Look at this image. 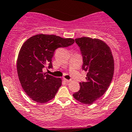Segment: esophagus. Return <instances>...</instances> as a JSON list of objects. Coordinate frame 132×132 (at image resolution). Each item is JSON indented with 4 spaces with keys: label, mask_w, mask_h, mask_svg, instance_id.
<instances>
[{
    "label": "esophagus",
    "mask_w": 132,
    "mask_h": 132,
    "mask_svg": "<svg viewBox=\"0 0 132 132\" xmlns=\"http://www.w3.org/2000/svg\"><path fill=\"white\" fill-rule=\"evenodd\" d=\"M64 81L67 82V83H68V82H70V80H68V79H66V78H64Z\"/></svg>",
    "instance_id": "obj_1"
}]
</instances>
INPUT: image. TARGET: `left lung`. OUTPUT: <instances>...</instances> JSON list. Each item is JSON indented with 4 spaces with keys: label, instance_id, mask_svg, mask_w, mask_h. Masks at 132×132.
I'll return each instance as SVG.
<instances>
[{
    "label": "left lung",
    "instance_id": "1",
    "mask_svg": "<svg viewBox=\"0 0 132 132\" xmlns=\"http://www.w3.org/2000/svg\"><path fill=\"white\" fill-rule=\"evenodd\" d=\"M83 57L82 70L87 71L86 82L73 96L84 104H93L103 95L112 80L114 61L110 47L103 41L87 37L77 38Z\"/></svg>",
    "mask_w": 132,
    "mask_h": 132
}]
</instances>
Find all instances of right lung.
Wrapping results in <instances>:
<instances>
[{
  "mask_svg": "<svg viewBox=\"0 0 132 132\" xmlns=\"http://www.w3.org/2000/svg\"><path fill=\"white\" fill-rule=\"evenodd\" d=\"M74 42L71 38L41 34L23 44L17 59V72L22 88L32 100L43 103L55 97L62 80L46 74L43 69L52 68V59L57 48L67 47Z\"/></svg>",
  "mask_w": 132,
  "mask_h": 132,
  "instance_id": "add662e5",
  "label": "right lung"
}]
</instances>
